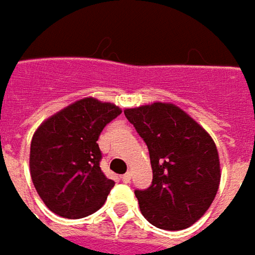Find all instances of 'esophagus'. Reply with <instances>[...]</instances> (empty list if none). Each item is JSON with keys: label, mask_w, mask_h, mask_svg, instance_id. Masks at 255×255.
<instances>
[{"label": "esophagus", "mask_w": 255, "mask_h": 255, "mask_svg": "<svg viewBox=\"0 0 255 255\" xmlns=\"http://www.w3.org/2000/svg\"><path fill=\"white\" fill-rule=\"evenodd\" d=\"M130 179H132V174H130V173H125V174L122 176L123 183H129V181H130Z\"/></svg>", "instance_id": "1"}]
</instances>
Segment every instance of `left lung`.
<instances>
[{
  "instance_id": "left-lung-1",
  "label": "left lung",
  "mask_w": 255,
  "mask_h": 255,
  "mask_svg": "<svg viewBox=\"0 0 255 255\" xmlns=\"http://www.w3.org/2000/svg\"><path fill=\"white\" fill-rule=\"evenodd\" d=\"M150 156L152 184L134 190L144 219L162 230L190 227L207 211L220 184L217 147L196 121L171 103L126 109Z\"/></svg>"
}]
</instances>
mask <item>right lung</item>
Here are the masks:
<instances>
[{
  "label": "right lung",
  "mask_w": 255,
  "mask_h": 255,
  "mask_svg": "<svg viewBox=\"0 0 255 255\" xmlns=\"http://www.w3.org/2000/svg\"><path fill=\"white\" fill-rule=\"evenodd\" d=\"M122 111L112 103L85 98L69 105L34 133L31 177L46 207L65 219H82L99 210L115 181L101 170L98 139Z\"/></svg>",
  "instance_id": "add662e5"
}]
</instances>
